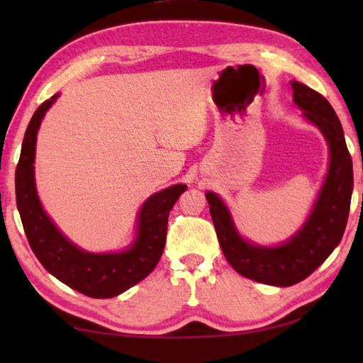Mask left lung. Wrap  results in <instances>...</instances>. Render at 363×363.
I'll return each mask as SVG.
<instances>
[{"mask_svg":"<svg viewBox=\"0 0 363 363\" xmlns=\"http://www.w3.org/2000/svg\"><path fill=\"white\" fill-rule=\"evenodd\" d=\"M291 88L296 106L318 126L330 145L327 179L303 229L280 247L251 245L237 233L223 200L213 192L206 194L225 259L243 277L275 286H291L307 279L337 247L347 224L354 187L352 158L333 107L309 86L293 82Z\"/></svg>","mask_w":363,"mask_h":363,"instance_id":"1","label":"left lung"}]
</instances>
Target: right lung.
Masks as SVG:
<instances>
[{"label": "right lung", "mask_w": 363, "mask_h": 363, "mask_svg": "<svg viewBox=\"0 0 363 363\" xmlns=\"http://www.w3.org/2000/svg\"><path fill=\"white\" fill-rule=\"evenodd\" d=\"M56 97L57 94L36 108L23 136L16 169L17 208L30 248L49 274L89 298H112L139 284L155 269L167 242L169 211L187 186H171L145 201L139 213L138 240L128 251L93 255L77 248L43 211L35 189L36 133Z\"/></svg>", "instance_id": "1"}]
</instances>
